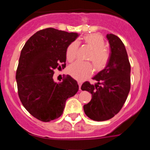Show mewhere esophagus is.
<instances>
[{"instance_id": "34e87169", "label": "esophagus", "mask_w": 150, "mask_h": 150, "mask_svg": "<svg viewBox=\"0 0 150 150\" xmlns=\"http://www.w3.org/2000/svg\"><path fill=\"white\" fill-rule=\"evenodd\" d=\"M78 86H79V89H80V90H81V85H82V83H81V81H78Z\"/></svg>"}]
</instances>
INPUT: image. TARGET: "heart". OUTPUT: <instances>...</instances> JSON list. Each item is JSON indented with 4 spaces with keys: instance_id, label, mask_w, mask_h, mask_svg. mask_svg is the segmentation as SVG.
Listing matches in <instances>:
<instances>
[{
    "instance_id": "obj_1",
    "label": "heart",
    "mask_w": 150,
    "mask_h": 150,
    "mask_svg": "<svg viewBox=\"0 0 150 150\" xmlns=\"http://www.w3.org/2000/svg\"><path fill=\"white\" fill-rule=\"evenodd\" d=\"M84 43L91 50L88 59L91 61L94 66L95 70L99 72L102 70L107 65L110 59V55L105 49L106 43L104 38L97 33L87 35L83 38ZM78 42L74 41L69 45L66 50L67 59L72 62L77 57ZM68 73L78 81H83L88 78L93 72V67L91 63H83L76 62L71 64L67 69Z\"/></svg>"
}]
</instances>
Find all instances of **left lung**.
I'll return each mask as SVG.
<instances>
[{
	"label": "left lung",
	"mask_w": 150,
	"mask_h": 150,
	"mask_svg": "<svg viewBox=\"0 0 150 150\" xmlns=\"http://www.w3.org/2000/svg\"><path fill=\"white\" fill-rule=\"evenodd\" d=\"M111 49L107 65L93 78V86L86 81L81 89L92 95L83 106L85 114L95 121L111 119L120 112L131 88V64L122 40L113 34H107Z\"/></svg>",
	"instance_id": "obj_1"
}]
</instances>
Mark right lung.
Masks as SVG:
<instances>
[{
	"mask_svg": "<svg viewBox=\"0 0 150 150\" xmlns=\"http://www.w3.org/2000/svg\"><path fill=\"white\" fill-rule=\"evenodd\" d=\"M78 35L43 29L31 36L22 49L16 73L18 94L25 108L40 121L59 117L67 99L78 92V83L72 77L67 75L57 83L53 75L54 69L66 67V50Z\"/></svg>",
	"mask_w": 150,
	"mask_h": 150,
	"instance_id": "1",
	"label": "right lung"
}]
</instances>
